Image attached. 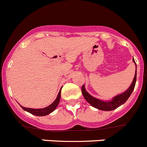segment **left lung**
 <instances>
[{"label":"left lung","instance_id":"8db88e82","mask_svg":"<svg viewBox=\"0 0 147 147\" xmlns=\"http://www.w3.org/2000/svg\"><path fill=\"white\" fill-rule=\"evenodd\" d=\"M132 61H133L134 63H135L136 65V72L135 75V78L133 79V81H132L130 86L127 89L125 92H123V93H122L121 94L115 96L111 101H104L98 99V98H94L92 96H91L90 94L86 92L85 87H84V84H83L82 86V93L84 98L86 100V101H87L91 106L96 108V109H98V110L106 111L115 110V109H117L119 106L125 103L127 100L128 98L129 97V96L131 95V94L133 92L134 89H135L136 80H137V65H136V63L134 58L132 59Z\"/></svg>","mask_w":147,"mask_h":147}]
</instances>
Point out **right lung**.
Segmentation results:
<instances>
[{
	"mask_svg": "<svg viewBox=\"0 0 147 147\" xmlns=\"http://www.w3.org/2000/svg\"><path fill=\"white\" fill-rule=\"evenodd\" d=\"M61 90H60L58 96H57V98H55V101H54L51 104L49 105V106H47V107L46 108H44V109H29V108L23 107V106H20L23 110L30 113L32 114V115H37V116H44V115H49V113L53 112V111L56 109L57 106H58V103H59L60 99H61Z\"/></svg>",
	"mask_w": 147,
	"mask_h": 147,
	"instance_id": "1",
	"label": "right lung"
}]
</instances>
